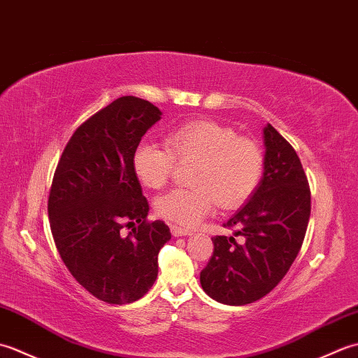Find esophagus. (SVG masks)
I'll use <instances>...</instances> for the list:
<instances>
[{"instance_id":"esophagus-1","label":"esophagus","mask_w":358,"mask_h":358,"mask_svg":"<svg viewBox=\"0 0 358 358\" xmlns=\"http://www.w3.org/2000/svg\"><path fill=\"white\" fill-rule=\"evenodd\" d=\"M171 232L173 237H183V235H191L192 231L189 229H183L181 226H177V224H171Z\"/></svg>"}]
</instances>
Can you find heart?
I'll return each instance as SVG.
<instances>
[{
  "mask_svg": "<svg viewBox=\"0 0 358 358\" xmlns=\"http://www.w3.org/2000/svg\"><path fill=\"white\" fill-rule=\"evenodd\" d=\"M166 148L140 143L132 169L143 186L159 189L171 180L177 163H195L191 189H172L155 200V212L185 227L199 224L214 212L235 209L260 186L264 173L263 148L235 129L212 120H195L166 136Z\"/></svg>",
  "mask_w": 358,
  "mask_h": 358,
  "instance_id": "1",
  "label": "heart"
}]
</instances>
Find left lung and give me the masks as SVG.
Masks as SVG:
<instances>
[{
    "label": "left lung",
    "instance_id": "8db88e82",
    "mask_svg": "<svg viewBox=\"0 0 358 358\" xmlns=\"http://www.w3.org/2000/svg\"><path fill=\"white\" fill-rule=\"evenodd\" d=\"M264 173L245 208L215 235L214 252L200 272L210 299L231 306L260 300L291 268L305 240L310 189L295 149L271 124L264 127Z\"/></svg>",
    "mask_w": 358,
    "mask_h": 358
}]
</instances>
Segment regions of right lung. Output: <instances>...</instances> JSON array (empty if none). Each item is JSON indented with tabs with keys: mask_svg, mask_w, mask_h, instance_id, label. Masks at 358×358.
Instances as JSON below:
<instances>
[{
	"mask_svg": "<svg viewBox=\"0 0 358 358\" xmlns=\"http://www.w3.org/2000/svg\"><path fill=\"white\" fill-rule=\"evenodd\" d=\"M162 115L157 106L121 96L81 123L53 173L48 212L53 241L73 278L109 305L136 301L158 275L171 231L148 222L149 203L132 155ZM132 227L123 236L120 229Z\"/></svg>",
	"mask_w": 358,
	"mask_h": 358,
	"instance_id": "right-lung-1",
	"label": "right lung"
}]
</instances>
